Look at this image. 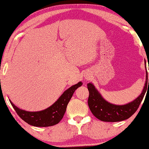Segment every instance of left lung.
Returning a JSON list of instances; mask_svg holds the SVG:
<instances>
[{"mask_svg": "<svg viewBox=\"0 0 149 149\" xmlns=\"http://www.w3.org/2000/svg\"><path fill=\"white\" fill-rule=\"evenodd\" d=\"M145 68L146 82L142 92L135 100L124 105H116L107 101L104 99L92 82L87 84V88L89 92L88 105L92 113L98 119L106 122H117L130 118L137 111L143 100L147 88L149 87V79L148 85V73L146 64Z\"/></svg>", "mask_w": 149, "mask_h": 149, "instance_id": "left-lung-1", "label": "left lung"}]
</instances>
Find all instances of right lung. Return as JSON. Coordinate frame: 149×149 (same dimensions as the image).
Here are the masks:
<instances>
[{"instance_id": "1", "label": "right lung", "mask_w": 149, "mask_h": 149, "mask_svg": "<svg viewBox=\"0 0 149 149\" xmlns=\"http://www.w3.org/2000/svg\"><path fill=\"white\" fill-rule=\"evenodd\" d=\"M82 85V82H79L70 87L69 89L64 91L63 94L53 105L45 110L41 111L29 112L21 110L16 106L10 100V102L18 115L28 124L37 127L52 126L58 123L63 118L68 103L72 97L73 93Z\"/></svg>"}]
</instances>
